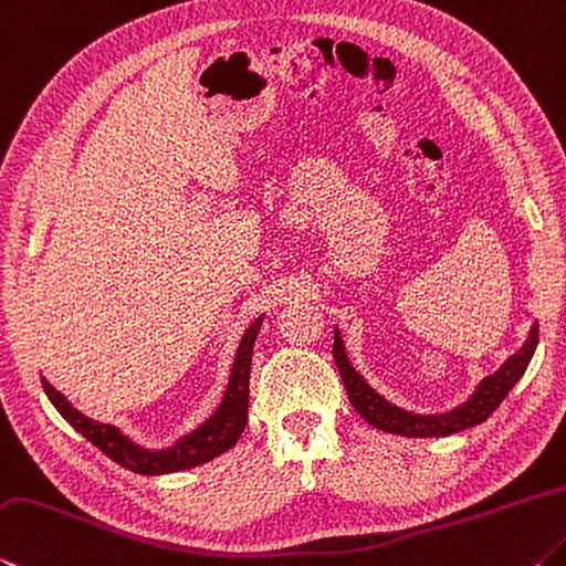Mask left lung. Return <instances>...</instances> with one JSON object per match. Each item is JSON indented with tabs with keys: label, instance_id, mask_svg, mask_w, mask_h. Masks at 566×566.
I'll use <instances>...</instances> for the list:
<instances>
[{
	"label": "left lung",
	"instance_id": "left-lung-1",
	"mask_svg": "<svg viewBox=\"0 0 566 566\" xmlns=\"http://www.w3.org/2000/svg\"><path fill=\"white\" fill-rule=\"evenodd\" d=\"M539 342V326L534 324L527 344L520 348L515 356H510L505 364H502L500 371L488 376L485 381L478 386L475 394L462 403L460 408L450 410L443 416H416L408 413V410H400L390 406L384 396H378L376 390L368 386L361 376H358L356 368L348 364L346 348L342 344V336L334 332V361L338 366V374H342V381L346 386L348 400L356 408V413L361 416L366 423H371L378 430H386V433L396 436H408V438H433V436H450L458 433V430H465L470 426H478L482 420L492 416L505 396L515 386L522 374L527 371L530 358L537 348Z\"/></svg>",
	"mask_w": 566,
	"mask_h": 566
}]
</instances>
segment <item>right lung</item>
<instances>
[{
    "instance_id": "add662e5",
    "label": "right lung",
    "mask_w": 566,
    "mask_h": 566,
    "mask_svg": "<svg viewBox=\"0 0 566 566\" xmlns=\"http://www.w3.org/2000/svg\"><path fill=\"white\" fill-rule=\"evenodd\" d=\"M260 326H262V318H254L242 336L220 408L214 410V413L205 420L198 430H192L190 436H185L168 450L138 448L136 443H130L118 428H113L108 423H98V420H91L84 413H78V410L69 403L66 396H61L59 390L46 381V378H41V386H44L49 400L56 406L59 413L64 416L81 436L91 440L101 453H106L113 462H118V465H123L126 470L138 472V475H163V472L188 470L222 455L224 450H230L234 443H238L244 426H248L252 346Z\"/></svg>"
}]
</instances>
